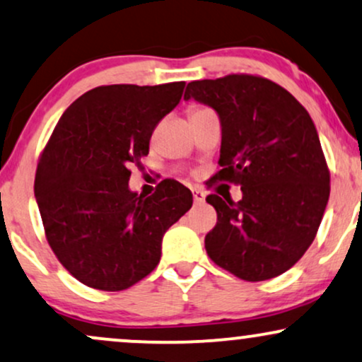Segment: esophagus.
<instances>
[{
	"label": "esophagus",
	"instance_id": "obj_1",
	"mask_svg": "<svg viewBox=\"0 0 362 362\" xmlns=\"http://www.w3.org/2000/svg\"><path fill=\"white\" fill-rule=\"evenodd\" d=\"M192 195H194V202L195 204H202L204 200H206V194H204L202 190H199V189H195Z\"/></svg>",
	"mask_w": 362,
	"mask_h": 362
}]
</instances>
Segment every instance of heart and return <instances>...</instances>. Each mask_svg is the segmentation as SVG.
<instances>
[{"label": "heart", "mask_w": 362, "mask_h": 362, "mask_svg": "<svg viewBox=\"0 0 362 362\" xmlns=\"http://www.w3.org/2000/svg\"><path fill=\"white\" fill-rule=\"evenodd\" d=\"M199 110H204V107H199ZM199 110H194V111H199Z\"/></svg>", "instance_id": "heart-1"}]
</instances>
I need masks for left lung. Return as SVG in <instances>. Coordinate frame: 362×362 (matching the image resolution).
<instances>
[{"label":"left lung","instance_id":"obj_1","mask_svg":"<svg viewBox=\"0 0 362 362\" xmlns=\"http://www.w3.org/2000/svg\"><path fill=\"white\" fill-rule=\"evenodd\" d=\"M184 99L217 111L223 141L214 180L243 190L239 202L206 197L217 212L209 258L246 281L281 275L313 243L330 194L310 115L281 86L251 74L194 81Z\"/></svg>","mask_w":362,"mask_h":362}]
</instances>
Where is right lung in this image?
<instances>
[{
    "label": "right lung",
    "mask_w": 362,
    "mask_h": 362,
    "mask_svg": "<svg viewBox=\"0 0 362 362\" xmlns=\"http://www.w3.org/2000/svg\"><path fill=\"white\" fill-rule=\"evenodd\" d=\"M185 82L112 84L87 90L64 112L40 153L35 197L45 238L71 275L119 291L156 268L162 238L192 207L180 182L143 197L128 189L156 124L180 103Z\"/></svg>",
    "instance_id": "1"
}]
</instances>
